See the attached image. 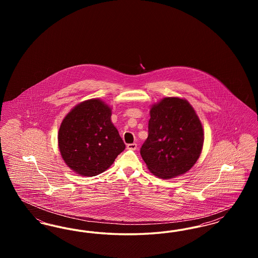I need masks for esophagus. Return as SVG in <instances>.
Listing matches in <instances>:
<instances>
[{"instance_id":"34e87169","label":"esophagus","mask_w":258,"mask_h":258,"mask_svg":"<svg viewBox=\"0 0 258 258\" xmlns=\"http://www.w3.org/2000/svg\"><path fill=\"white\" fill-rule=\"evenodd\" d=\"M126 148L128 149V150H136V148H137V144L136 143H132V144H127V146Z\"/></svg>"}]
</instances>
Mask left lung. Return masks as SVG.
Returning a JSON list of instances; mask_svg holds the SVG:
<instances>
[{
  "label": "left lung",
  "mask_w": 258,
  "mask_h": 258,
  "mask_svg": "<svg viewBox=\"0 0 258 258\" xmlns=\"http://www.w3.org/2000/svg\"><path fill=\"white\" fill-rule=\"evenodd\" d=\"M149 135L140 149L148 169L161 179L188 171L200 157L204 132L197 112L184 98H162L152 105Z\"/></svg>",
  "instance_id": "8db88e82"
}]
</instances>
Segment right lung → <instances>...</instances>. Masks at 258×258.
Masks as SVG:
<instances>
[{"label":"right lung","instance_id":"add662e5","mask_svg":"<svg viewBox=\"0 0 258 258\" xmlns=\"http://www.w3.org/2000/svg\"><path fill=\"white\" fill-rule=\"evenodd\" d=\"M110 106L99 98L82 101L61 122L58 145L66 164L81 176H97L113 164L125 145L111 122Z\"/></svg>","mask_w":258,"mask_h":258}]
</instances>
